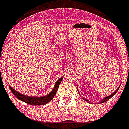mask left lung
<instances>
[{
  "label": "left lung",
  "mask_w": 129,
  "mask_h": 129,
  "mask_svg": "<svg viewBox=\"0 0 129 129\" xmlns=\"http://www.w3.org/2000/svg\"><path fill=\"white\" fill-rule=\"evenodd\" d=\"M119 88H120V87H119V88H118V89H117V90H116L115 91H114V92L113 93V94H111V95H110V96H107V97H106V98H104V99H103V100H102V101L101 102V103H103V102H105L106 101H107V100H108L109 99H110L111 98H112V97H113V96H114V94H116V93L117 92L118 90H119ZM83 99H84V100H86V101H87V102H89V100H87V99H84V98H83Z\"/></svg>",
  "instance_id": "1"
}]
</instances>
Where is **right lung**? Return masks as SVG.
Listing matches in <instances>:
<instances>
[{
	"label": "right lung",
	"mask_w": 129,
	"mask_h": 129,
	"mask_svg": "<svg viewBox=\"0 0 129 129\" xmlns=\"http://www.w3.org/2000/svg\"><path fill=\"white\" fill-rule=\"evenodd\" d=\"M63 78V77H61V78H60L59 80L57 81V82H56L53 90L51 91L49 94L43 97H39V98H38V97H30L25 96V95L21 94L20 93H18L17 91H16L15 90H14L10 85H9V86L10 89L11 90L12 92L13 93V94L15 95L17 99H19V100H22V101L31 105H43L47 103L48 102H50L51 100L53 99V98H54L56 92H57L58 88L59 87L60 83H61Z\"/></svg>",
	"instance_id": "obj_1"
}]
</instances>
